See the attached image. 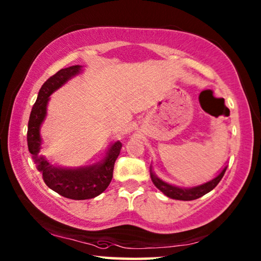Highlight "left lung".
<instances>
[{"label":"left lung","instance_id":"8db88e82","mask_svg":"<svg viewBox=\"0 0 261 261\" xmlns=\"http://www.w3.org/2000/svg\"><path fill=\"white\" fill-rule=\"evenodd\" d=\"M226 169L227 167L222 169L221 172L218 174L216 178L210 180V181L198 185V186H195V187H189V188L177 187V186H173V185H170L168 182L163 181V180H161L160 178L155 176L154 172L151 171V169H150V178L155 186L168 197L174 198V200H180V201H192V200H196V198H200L201 196L205 195L206 193L211 192L212 189L219 184L221 178L224 177Z\"/></svg>","mask_w":261,"mask_h":261}]
</instances>
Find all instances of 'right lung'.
Returning <instances> with one entry per match:
<instances>
[{
  "label": "right lung",
  "mask_w": 261,
  "mask_h": 261,
  "mask_svg": "<svg viewBox=\"0 0 261 261\" xmlns=\"http://www.w3.org/2000/svg\"><path fill=\"white\" fill-rule=\"evenodd\" d=\"M81 68L82 66L80 65L70 66L60 69L46 80L40 89L36 101L32 108L27 130L28 150L33 155L34 162L37 164V170L42 173L46 186L59 195L70 200H89L105 191L112 181L115 161L122 147L120 141H116L111 146L105 159L100 162L80 168L56 167L49 163L43 156L39 155L42 144L40 127L46 116L49 97L68 80L81 73Z\"/></svg>",
  "instance_id": "1"
}]
</instances>
